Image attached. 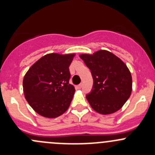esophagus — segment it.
Returning a JSON list of instances; mask_svg holds the SVG:
<instances>
[{
    "label": "esophagus",
    "instance_id": "obj_1",
    "mask_svg": "<svg viewBox=\"0 0 155 155\" xmlns=\"http://www.w3.org/2000/svg\"><path fill=\"white\" fill-rule=\"evenodd\" d=\"M82 84H79V85H78L77 86H76V88L81 89V88H82Z\"/></svg>",
    "mask_w": 155,
    "mask_h": 155
}]
</instances>
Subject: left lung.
<instances>
[{
  "label": "left lung",
  "instance_id": "obj_1",
  "mask_svg": "<svg viewBox=\"0 0 155 155\" xmlns=\"http://www.w3.org/2000/svg\"><path fill=\"white\" fill-rule=\"evenodd\" d=\"M79 57L90 69L93 88L86 95L92 109L102 115H109L124 106L132 91V76L127 65L119 58L107 50Z\"/></svg>",
  "mask_w": 155,
  "mask_h": 155
}]
</instances>
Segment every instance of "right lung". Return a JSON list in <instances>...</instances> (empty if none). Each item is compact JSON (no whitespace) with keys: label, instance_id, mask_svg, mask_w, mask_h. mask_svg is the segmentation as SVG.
I'll return each instance as SVG.
<instances>
[{"label":"right lung","instance_id":"obj_1","mask_svg":"<svg viewBox=\"0 0 155 155\" xmlns=\"http://www.w3.org/2000/svg\"><path fill=\"white\" fill-rule=\"evenodd\" d=\"M74 56L75 54H47L36 61L25 75V97L39 115L56 118L68 110L75 93L74 86L69 83V67Z\"/></svg>","mask_w":155,"mask_h":155}]
</instances>
